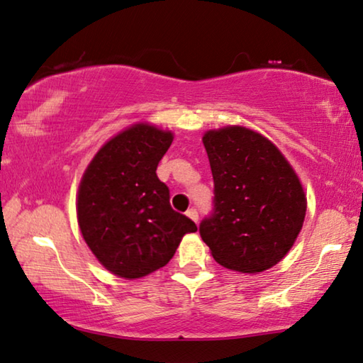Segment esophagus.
I'll return each mask as SVG.
<instances>
[{
    "label": "esophagus",
    "mask_w": 363,
    "mask_h": 363,
    "mask_svg": "<svg viewBox=\"0 0 363 363\" xmlns=\"http://www.w3.org/2000/svg\"><path fill=\"white\" fill-rule=\"evenodd\" d=\"M186 215L191 218L192 221H195L197 223L199 221V211H197V208H189L187 211H186Z\"/></svg>",
    "instance_id": "obj_1"
}]
</instances>
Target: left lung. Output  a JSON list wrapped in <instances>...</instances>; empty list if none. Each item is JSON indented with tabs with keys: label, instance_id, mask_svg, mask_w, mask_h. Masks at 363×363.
I'll list each match as a JSON object with an SVG mask.
<instances>
[{
	"label": "left lung",
	"instance_id": "8db88e82",
	"mask_svg": "<svg viewBox=\"0 0 363 363\" xmlns=\"http://www.w3.org/2000/svg\"><path fill=\"white\" fill-rule=\"evenodd\" d=\"M215 199L199 231L224 268L260 273L294 245L306 218L302 184L267 137L242 125L203 135Z\"/></svg>",
	"mask_w": 363,
	"mask_h": 363
}]
</instances>
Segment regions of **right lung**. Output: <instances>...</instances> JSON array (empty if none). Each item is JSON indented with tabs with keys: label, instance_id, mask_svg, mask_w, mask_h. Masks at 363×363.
Returning <instances> with one entry per match:
<instances>
[{
	"label": "right lung",
	"instance_id": "add662e5",
	"mask_svg": "<svg viewBox=\"0 0 363 363\" xmlns=\"http://www.w3.org/2000/svg\"><path fill=\"white\" fill-rule=\"evenodd\" d=\"M172 142L169 130L134 124L103 145L84 172L77 221L89 249L108 272L135 279L157 272L197 226L171 208L157 176Z\"/></svg>",
	"mask_w": 363,
	"mask_h": 363
}]
</instances>
